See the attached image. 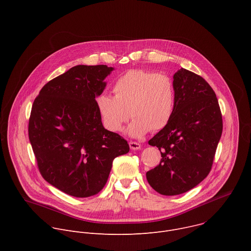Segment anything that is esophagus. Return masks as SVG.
<instances>
[{"instance_id": "34e87169", "label": "esophagus", "mask_w": 251, "mask_h": 251, "mask_svg": "<svg viewBox=\"0 0 251 251\" xmlns=\"http://www.w3.org/2000/svg\"><path fill=\"white\" fill-rule=\"evenodd\" d=\"M129 146H130L131 150H139V149H141V144H139L138 142L130 141L129 142Z\"/></svg>"}]
</instances>
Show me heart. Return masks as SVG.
Here are the masks:
<instances>
[{"label":"heart","mask_w":251,"mask_h":251,"mask_svg":"<svg viewBox=\"0 0 251 251\" xmlns=\"http://www.w3.org/2000/svg\"><path fill=\"white\" fill-rule=\"evenodd\" d=\"M114 96L100 93L95 98L103 126L111 132L121 130L130 114L135 118L128 128L138 137L159 131L171 120L175 109V87L166 75L132 69L113 84Z\"/></svg>","instance_id":"b5f03b06"}]
</instances>
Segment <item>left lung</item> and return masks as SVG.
<instances>
[{"label":"left lung","mask_w":251,"mask_h":251,"mask_svg":"<svg viewBox=\"0 0 251 251\" xmlns=\"http://www.w3.org/2000/svg\"><path fill=\"white\" fill-rule=\"evenodd\" d=\"M173 83V116L149 140V145L159 148L162 159L146 173L150 186L164 196L186 193L206 177L223 133L218 98L201 76L181 68Z\"/></svg>","instance_id":"obj_1"}]
</instances>
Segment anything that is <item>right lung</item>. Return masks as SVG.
<instances>
[{
    "label": "right lung",
    "mask_w": 251,
    "mask_h": 251,
    "mask_svg": "<svg viewBox=\"0 0 251 251\" xmlns=\"http://www.w3.org/2000/svg\"><path fill=\"white\" fill-rule=\"evenodd\" d=\"M113 67L76 65L49 81L34 99L28 139L45 180L76 198L98 194L113 160L129 152L127 141L106 130L95 97Z\"/></svg>",
    "instance_id": "right-lung-1"
}]
</instances>
